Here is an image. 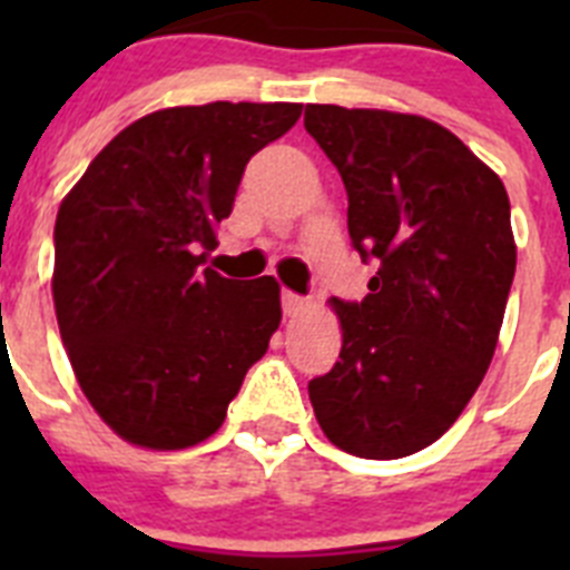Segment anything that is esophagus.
<instances>
[{
  "label": "esophagus",
  "instance_id": "obj_1",
  "mask_svg": "<svg viewBox=\"0 0 570 570\" xmlns=\"http://www.w3.org/2000/svg\"><path fill=\"white\" fill-rule=\"evenodd\" d=\"M305 308H308V299H305V296L294 294V291H282V311H285V316H296Z\"/></svg>",
  "mask_w": 570,
  "mask_h": 570
}]
</instances>
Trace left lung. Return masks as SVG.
Segmentation results:
<instances>
[{
    "mask_svg": "<svg viewBox=\"0 0 570 570\" xmlns=\"http://www.w3.org/2000/svg\"><path fill=\"white\" fill-rule=\"evenodd\" d=\"M347 194V234L376 262L362 302L334 299L340 362L308 382L322 431L365 460L440 440L491 365L517 271L505 185L451 130L411 114L308 105Z\"/></svg>",
    "mask_w": 570,
    "mask_h": 570,
    "instance_id": "left-lung-1",
    "label": "left lung"
}]
</instances>
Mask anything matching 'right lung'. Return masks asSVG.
I'll return each instance as SVG.
<instances>
[{
	"mask_svg": "<svg viewBox=\"0 0 570 570\" xmlns=\"http://www.w3.org/2000/svg\"><path fill=\"white\" fill-rule=\"evenodd\" d=\"M291 102L165 108L116 134L59 205L53 305L73 374L122 440L176 451L225 422L279 328L274 276L203 268L256 150Z\"/></svg>",
	"mask_w": 570,
	"mask_h": 570,
	"instance_id": "1",
	"label": "right lung"
}]
</instances>
